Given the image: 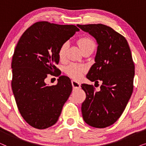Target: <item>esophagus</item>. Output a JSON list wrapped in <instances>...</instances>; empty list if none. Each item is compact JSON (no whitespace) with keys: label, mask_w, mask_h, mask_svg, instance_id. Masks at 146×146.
I'll list each match as a JSON object with an SVG mask.
<instances>
[{"label":"esophagus","mask_w":146,"mask_h":146,"mask_svg":"<svg viewBox=\"0 0 146 146\" xmlns=\"http://www.w3.org/2000/svg\"><path fill=\"white\" fill-rule=\"evenodd\" d=\"M72 85L73 88L79 89V88H80L81 83L79 82H76L75 80H72Z\"/></svg>","instance_id":"obj_1"}]
</instances>
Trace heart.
Returning a JSON list of instances; mask_svg holds the SVG:
<instances>
[{"label": "heart", "mask_w": 146, "mask_h": 146, "mask_svg": "<svg viewBox=\"0 0 146 146\" xmlns=\"http://www.w3.org/2000/svg\"><path fill=\"white\" fill-rule=\"evenodd\" d=\"M80 48L82 50L90 46H95L94 42L89 37H84L80 38L78 40ZM68 48V42L63 43L60 48L58 54L60 58H64ZM86 70V67L84 65L76 64H72L68 66L66 68V72L70 76L74 79H79L82 76Z\"/></svg>", "instance_id": "heart-1"}]
</instances>
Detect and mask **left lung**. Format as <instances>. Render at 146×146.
<instances>
[{
    "label": "left lung",
    "mask_w": 146,
    "mask_h": 146,
    "mask_svg": "<svg viewBox=\"0 0 146 146\" xmlns=\"http://www.w3.org/2000/svg\"><path fill=\"white\" fill-rule=\"evenodd\" d=\"M96 40L95 63L86 76L95 84L102 81L100 90L82 84L86 98L82 104L84 120L90 126L104 128L116 121L126 107L133 89L135 66L124 36L102 24L78 25Z\"/></svg>",
    "instance_id": "8db88e82"
}]
</instances>
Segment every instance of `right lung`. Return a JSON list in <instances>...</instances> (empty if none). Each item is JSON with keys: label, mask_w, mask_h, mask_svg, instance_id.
Masks as SVG:
<instances>
[{"label": "right lung", "mask_w": 146, "mask_h": 146, "mask_svg": "<svg viewBox=\"0 0 146 146\" xmlns=\"http://www.w3.org/2000/svg\"><path fill=\"white\" fill-rule=\"evenodd\" d=\"M79 31L75 25L38 22L18 42L11 64L12 89L21 115L35 128L46 129L55 124L70 95V80L59 76L56 64L59 62L62 44ZM54 73L59 77L58 84L48 87L44 80L47 74Z\"/></svg>", "instance_id": "1"}]
</instances>
